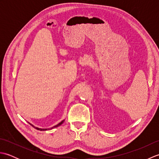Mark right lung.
<instances>
[{"mask_svg":"<svg viewBox=\"0 0 159 159\" xmlns=\"http://www.w3.org/2000/svg\"><path fill=\"white\" fill-rule=\"evenodd\" d=\"M64 121H65V120H63V121H61V122H59L58 124H57V125H55V126H54L53 127H52V128H38V127H35L34 126H33V124H31V126H33V127H34L35 128H36V129L37 130H50V129H52V128H56V127H58V126H60V125H61L63 122H64Z\"/></svg>","mask_w":159,"mask_h":159,"instance_id":"obj_1","label":"right lung"}]
</instances>
